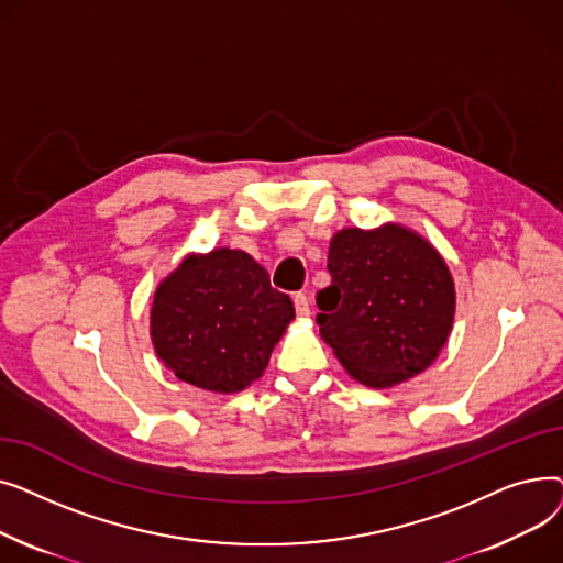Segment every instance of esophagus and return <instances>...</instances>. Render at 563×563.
Wrapping results in <instances>:
<instances>
[{
	"mask_svg": "<svg viewBox=\"0 0 563 563\" xmlns=\"http://www.w3.org/2000/svg\"><path fill=\"white\" fill-rule=\"evenodd\" d=\"M291 299H294V308H297L299 317H308L310 314V301H308V297H306L303 291H297Z\"/></svg>",
	"mask_w": 563,
	"mask_h": 563,
	"instance_id": "esophagus-1",
	"label": "esophagus"
}]
</instances>
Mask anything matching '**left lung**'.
<instances>
[{
    "label": "left lung",
    "mask_w": 563,
    "mask_h": 563,
    "mask_svg": "<svg viewBox=\"0 0 563 563\" xmlns=\"http://www.w3.org/2000/svg\"><path fill=\"white\" fill-rule=\"evenodd\" d=\"M331 285L317 294L319 333L344 369L369 388L424 372L454 321L445 260L401 225L340 230L329 249Z\"/></svg>",
    "instance_id": "1"
}]
</instances>
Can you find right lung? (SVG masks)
Instances as JSON below:
<instances>
[{
	"label": "right lung",
	"instance_id": "right-lung-1",
	"mask_svg": "<svg viewBox=\"0 0 563 563\" xmlns=\"http://www.w3.org/2000/svg\"><path fill=\"white\" fill-rule=\"evenodd\" d=\"M294 319L287 294L249 253L189 255L157 287L151 335L157 356L185 383L240 393L262 376Z\"/></svg>",
	"mask_w": 563,
	"mask_h": 563
}]
</instances>
